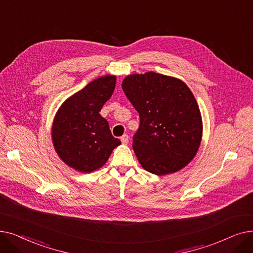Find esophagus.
Returning <instances> with one entry per match:
<instances>
[{
    "mask_svg": "<svg viewBox=\"0 0 253 253\" xmlns=\"http://www.w3.org/2000/svg\"><path fill=\"white\" fill-rule=\"evenodd\" d=\"M120 141H122L124 144H127L128 143V135L125 134L123 137H120Z\"/></svg>",
    "mask_w": 253,
    "mask_h": 253,
    "instance_id": "obj_1",
    "label": "esophagus"
}]
</instances>
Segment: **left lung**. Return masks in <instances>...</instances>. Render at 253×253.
Instances as JSON below:
<instances>
[{
    "instance_id": "1",
    "label": "left lung",
    "mask_w": 253,
    "mask_h": 253,
    "mask_svg": "<svg viewBox=\"0 0 253 253\" xmlns=\"http://www.w3.org/2000/svg\"><path fill=\"white\" fill-rule=\"evenodd\" d=\"M123 89L140 116L133 148L144 169L155 175L179 171L202 139L197 101L181 80L148 72L125 78Z\"/></svg>"
}]
</instances>
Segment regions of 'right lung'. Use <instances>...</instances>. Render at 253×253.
Wrapping results in <instances>:
<instances>
[{
	"mask_svg": "<svg viewBox=\"0 0 253 253\" xmlns=\"http://www.w3.org/2000/svg\"><path fill=\"white\" fill-rule=\"evenodd\" d=\"M115 76H104L89 82L69 98L55 116L52 141L57 154L68 166L84 173L99 169L118 146L109 124L101 116L103 105L110 99Z\"/></svg>",
	"mask_w": 253,
	"mask_h": 253,
	"instance_id": "add662e5",
	"label": "right lung"
}]
</instances>
